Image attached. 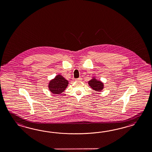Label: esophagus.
I'll return each mask as SVG.
<instances>
[{"label":"esophagus","instance_id":"esophagus-1","mask_svg":"<svg viewBox=\"0 0 152 152\" xmlns=\"http://www.w3.org/2000/svg\"><path fill=\"white\" fill-rule=\"evenodd\" d=\"M81 80H82V78H81V77H79V78H76V81H81Z\"/></svg>","mask_w":152,"mask_h":152}]
</instances>
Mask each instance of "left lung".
I'll use <instances>...</instances> for the list:
<instances>
[{
	"label": "left lung",
	"mask_w": 152,
	"mask_h": 152,
	"mask_svg": "<svg viewBox=\"0 0 152 152\" xmlns=\"http://www.w3.org/2000/svg\"><path fill=\"white\" fill-rule=\"evenodd\" d=\"M90 86L94 90L97 91H100L104 88V84L100 81H97L95 78H93L88 81Z\"/></svg>",
	"instance_id": "8db88e82"
}]
</instances>
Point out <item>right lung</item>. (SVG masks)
Listing matches in <instances>:
<instances>
[{
    "label": "right lung",
    "instance_id": "1",
    "mask_svg": "<svg viewBox=\"0 0 152 152\" xmlns=\"http://www.w3.org/2000/svg\"><path fill=\"white\" fill-rule=\"evenodd\" d=\"M69 82L61 75H58L55 78L51 80L48 87L51 92L55 94H60L64 92L68 86Z\"/></svg>",
    "mask_w": 152,
    "mask_h": 152
}]
</instances>
